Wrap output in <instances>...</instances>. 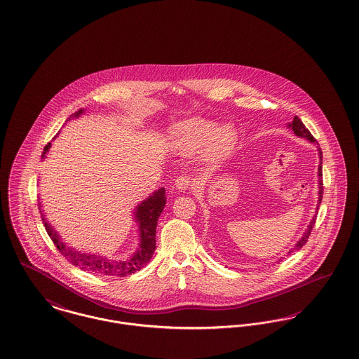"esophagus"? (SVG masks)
Returning <instances> with one entry per match:
<instances>
[{
	"label": "esophagus",
	"instance_id": "esophagus-1",
	"mask_svg": "<svg viewBox=\"0 0 359 359\" xmlns=\"http://www.w3.org/2000/svg\"><path fill=\"white\" fill-rule=\"evenodd\" d=\"M175 186H176V189L179 191H187L193 186V179L190 176H187V175H182V176H179L176 179Z\"/></svg>",
	"mask_w": 359,
	"mask_h": 359
}]
</instances>
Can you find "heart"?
Segmentation results:
<instances>
[{
  "label": "heart",
  "mask_w": 359,
  "mask_h": 359,
  "mask_svg": "<svg viewBox=\"0 0 359 359\" xmlns=\"http://www.w3.org/2000/svg\"><path fill=\"white\" fill-rule=\"evenodd\" d=\"M176 149L183 153H193L206 146L205 157L210 163H220L235 147L236 133L229 126L217 128V124L205 118H189L176 124L170 131Z\"/></svg>",
  "instance_id": "obj_1"
}]
</instances>
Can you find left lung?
<instances>
[{
  "instance_id": "obj_1",
  "label": "left lung",
  "mask_w": 359,
  "mask_h": 359,
  "mask_svg": "<svg viewBox=\"0 0 359 359\" xmlns=\"http://www.w3.org/2000/svg\"><path fill=\"white\" fill-rule=\"evenodd\" d=\"M288 127L292 128V131H294V134H295L297 137L309 139L310 142L316 143V139L310 134V131L304 127L302 120H301L298 116L294 117V121L290 123ZM318 156H320V165H318V206H320V203H321V201H323V194H324L323 193V191H324V187H323V151H321L320 147H318ZM318 206H317V209H318ZM316 213H317V212H316ZM316 217H317V215L313 217V220L310 221V224H309V226H307L304 236L299 239V242L294 246V248L290 250V252H292L294 250H301V248H304V245H306V242H307V239H309V236H310V233H311V229H313V226H314V224H316ZM290 252H288V254H290Z\"/></svg>"
}]
</instances>
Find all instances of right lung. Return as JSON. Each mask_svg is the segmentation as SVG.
Listing matches in <instances>:
<instances>
[{
  "label": "right lung",
  "instance_id": "right-lung-1",
  "mask_svg": "<svg viewBox=\"0 0 359 359\" xmlns=\"http://www.w3.org/2000/svg\"><path fill=\"white\" fill-rule=\"evenodd\" d=\"M83 113V109L74 113L68 120L76 118ZM67 120V121H68ZM50 143H48L43 149V157L46 151L50 149ZM166 203L165 189L161 187L157 191L149 195L142 203H139L135 209V220L139 224V235H140V243L137 252L126 259V261H109L108 258H104L101 255H94V254H87V252H81L75 248H71L67 246L60 236L57 235L53 226L45 220V216L42 215V220L45 224L46 232L53 241L55 248L58 251L75 266L81 268L83 271H90L98 275H108V276H128L135 272L140 271L153 257V252L156 250V228H157V221L164 210V206ZM41 209V203H39ZM42 213V212H41Z\"/></svg>",
  "mask_w": 359,
  "mask_h": 359
}]
</instances>
